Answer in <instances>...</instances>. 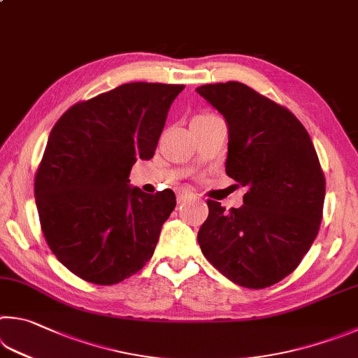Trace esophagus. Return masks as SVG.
I'll list each match as a JSON object with an SVG mask.
<instances>
[{
  "label": "esophagus",
  "mask_w": 358,
  "mask_h": 358,
  "mask_svg": "<svg viewBox=\"0 0 358 358\" xmlns=\"http://www.w3.org/2000/svg\"><path fill=\"white\" fill-rule=\"evenodd\" d=\"M177 197H178V201H183V200L194 199V197H196V194H194V192L189 189V187L180 186V187H177Z\"/></svg>",
  "instance_id": "obj_1"
}]
</instances>
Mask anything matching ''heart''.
<instances>
[{"instance_id":"heart-1","label":"heart","mask_w":358,"mask_h":358,"mask_svg":"<svg viewBox=\"0 0 358 358\" xmlns=\"http://www.w3.org/2000/svg\"><path fill=\"white\" fill-rule=\"evenodd\" d=\"M203 115H205V114H203Z\"/></svg>"}]
</instances>
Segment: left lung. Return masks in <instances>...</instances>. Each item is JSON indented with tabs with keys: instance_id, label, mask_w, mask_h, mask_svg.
<instances>
[{
	"instance_id": "1",
	"label": "left lung",
	"mask_w": 358,
	"mask_h": 358,
	"mask_svg": "<svg viewBox=\"0 0 358 358\" xmlns=\"http://www.w3.org/2000/svg\"><path fill=\"white\" fill-rule=\"evenodd\" d=\"M196 90L225 119V172L247 187L239 208L206 201L200 249L239 287H271L297 268L320 230L326 180L313 142L294 114L243 83Z\"/></svg>"
}]
</instances>
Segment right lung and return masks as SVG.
I'll return each instance as SVG.
<instances>
[{"label":"right lung","instance_id":"obj_1","mask_svg":"<svg viewBox=\"0 0 358 358\" xmlns=\"http://www.w3.org/2000/svg\"><path fill=\"white\" fill-rule=\"evenodd\" d=\"M180 84L129 83L64 114L48 136L34 181L43 236L75 275L114 285L144 268L177 200L129 185L150 159Z\"/></svg>","mask_w":358,"mask_h":358}]
</instances>
